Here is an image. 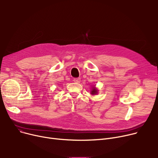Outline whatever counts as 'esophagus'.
I'll return each instance as SVG.
<instances>
[{"label": "esophagus", "instance_id": "34e87169", "mask_svg": "<svg viewBox=\"0 0 158 158\" xmlns=\"http://www.w3.org/2000/svg\"><path fill=\"white\" fill-rule=\"evenodd\" d=\"M73 81L75 82H77V83H79V82H80V81H81V79L80 78H74Z\"/></svg>", "mask_w": 158, "mask_h": 158}]
</instances>
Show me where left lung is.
<instances>
[{"label":"left lung","instance_id":"left-lung-1","mask_svg":"<svg viewBox=\"0 0 158 158\" xmlns=\"http://www.w3.org/2000/svg\"><path fill=\"white\" fill-rule=\"evenodd\" d=\"M98 94V90L96 89L95 87H93L92 90L91 91V94L92 95H95Z\"/></svg>","mask_w":158,"mask_h":158}]
</instances>
